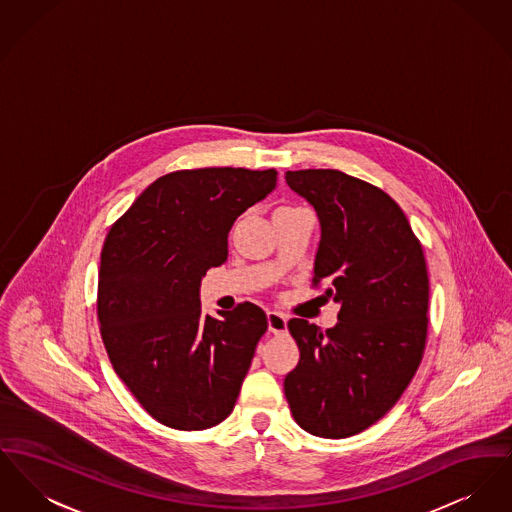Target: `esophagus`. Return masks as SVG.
I'll return each instance as SVG.
<instances>
[{"label":"esophagus","instance_id":"34e87169","mask_svg":"<svg viewBox=\"0 0 512 512\" xmlns=\"http://www.w3.org/2000/svg\"><path fill=\"white\" fill-rule=\"evenodd\" d=\"M267 321H269V332L272 334H284L288 331V319L278 311H269Z\"/></svg>","mask_w":512,"mask_h":512}]
</instances>
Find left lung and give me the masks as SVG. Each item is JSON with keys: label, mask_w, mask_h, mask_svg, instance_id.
Listing matches in <instances>:
<instances>
[{"label": "left lung", "mask_w": 512, "mask_h": 512, "mask_svg": "<svg viewBox=\"0 0 512 512\" xmlns=\"http://www.w3.org/2000/svg\"><path fill=\"white\" fill-rule=\"evenodd\" d=\"M319 216L313 284L329 282L338 325L305 319L288 329L300 361L284 394L301 429L344 439L381 420L420 367L429 278L421 243L402 209L379 187L338 170L286 172Z\"/></svg>", "instance_id": "obj_1"}]
</instances>
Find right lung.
I'll return each mask as SVG.
<instances>
[{
	"label": "right lung",
	"mask_w": 512,
	"mask_h": 512,
	"mask_svg": "<svg viewBox=\"0 0 512 512\" xmlns=\"http://www.w3.org/2000/svg\"><path fill=\"white\" fill-rule=\"evenodd\" d=\"M274 187L276 170L172 172L106 236L96 311L108 358L137 402L172 429H209L236 406L267 315L249 301L203 315L199 286L228 259L236 218Z\"/></svg>",
	"instance_id": "1"
}]
</instances>
